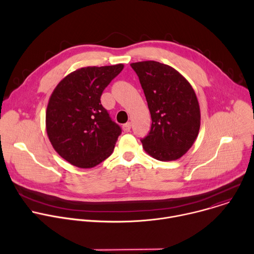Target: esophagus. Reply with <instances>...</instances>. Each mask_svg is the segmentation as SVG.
I'll return each instance as SVG.
<instances>
[{
    "mask_svg": "<svg viewBox=\"0 0 254 254\" xmlns=\"http://www.w3.org/2000/svg\"><path fill=\"white\" fill-rule=\"evenodd\" d=\"M130 127H131L130 123H127V124H125V125L123 126V129H124L125 132H128V131L130 130Z\"/></svg>",
    "mask_w": 254,
    "mask_h": 254,
    "instance_id": "esophagus-1",
    "label": "esophagus"
}]
</instances>
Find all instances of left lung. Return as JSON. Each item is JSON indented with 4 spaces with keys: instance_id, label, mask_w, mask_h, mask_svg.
I'll list each match as a JSON object with an SVG mask.
<instances>
[{
    "instance_id": "8db88e82",
    "label": "left lung",
    "mask_w": 254,
    "mask_h": 254,
    "mask_svg": "<svg viewBox=\"0 0 254 254\" xmlns=\"http://www.w3.org/2000/svg\"><path fill=\"white\" fill-rule=\"evenodd\" d=\"M152 118L142 148L159 161H175L192 147L200 128V107L191 84L173 67L157 62L130 64Z\"/></svg>"
}]
</instances>
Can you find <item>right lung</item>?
Returning <instances> with one entry per match:
<instances>
[{
  "label": "right lung",
  "instance_id": "add662e5",
  "mask_svg": "<svg viewBox=\"0 0 254 254\" xmlns=\"http://www.w3.org/2000/svg\"><path fill=\"white\" fill-rule=\"evenodd\" d=\"M123 69V64L83 67L54 89L46 112L47 134L71 165L88 169L112 155L122 128L101 105L100 96Z\"/></svg>",
  "mask_w": 254,
  "mask_h": 254
}]
</instances>
